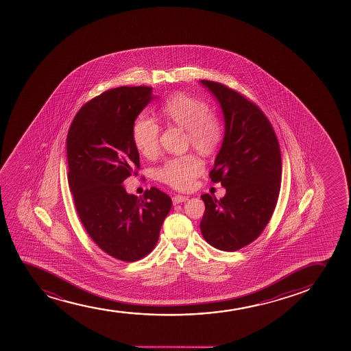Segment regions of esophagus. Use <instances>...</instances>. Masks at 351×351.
Listing matches in <instances>:
<instances>
[{
  "mask_svg": "<svg viewBox=\"0 0 351 351\" xmlns=\"http://www.w3.org/2000/svg\"><path fill=\"white\" fill-rule=\"evenodd\" d=\"M186 201H188V197H186V196H181V195H178V196H173V204H180V203H184V202Z\"/></svg>",
  "mask_w": 351,
  "mask_h": 351,
  "instance_id": "34e87169",
  "label": "esophagus"
}]
</instances>
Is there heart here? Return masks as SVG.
<instances>
[{"label":"heart","instance_id":"b5f03b06","mask_svg":"<svg viewBox=\"0 0 351 351\" xmlns=\"http://www.w3.org/2000/svg\"><path fill=\"white\" fill-rule=\"evenodd\" d=\"M161 118L170 125L186 130L188 141L201 153L213 154L223 138V127L216 114L201 99L183 92L170 95L160 108ZM132 138L138 153L153 158L158 152L160 127L153 119L138 117L132 127ZM204 170L203 162L196 155L171 158L158 170V178L175 189L186 190Z\"/></svg>","mask_w":351,"mask_h":351}]
</instances>
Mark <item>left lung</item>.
<instances>
[{"label": "left lung", "mask_w": 351, "mask_h": 351, "mask_svg": "<svg viewBox=\"0 0 351 351\" xmlns=\"http://www.w3.org/2000/svg\"><path fill=\"white\" fill-rule=\"evenodd\" d=\"M199 84L215 97L224 118V138L210 171L225 196L202 195V234L213 247L237 251L256 241L276 209L281 184V154L271 122L259 107L229 87Z\"/></svg>", "instance_id": "1"}]
</instances>
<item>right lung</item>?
Returning <instances> with one entry per match:
<instances>
[{
	"label": "right lung",
	"instance_id": "add662e5",
	"mask_svg": "<svg viewBox=\"0 0 351 351\" xmlns=\"http://www.w3.org/2000/svg\"><path fill=\"white\" fill-rule=\"evenodd\" d=\"M147 86L108 90L75 114L66 138L69 185L84 228L115 259L135 261L158 243L171 198L152 188L143 197L123 182L140 168L132 127L156 98Z\"/></svg>",
	"mask_w": 351,
	"mask_h": 351
}]
</instances>
